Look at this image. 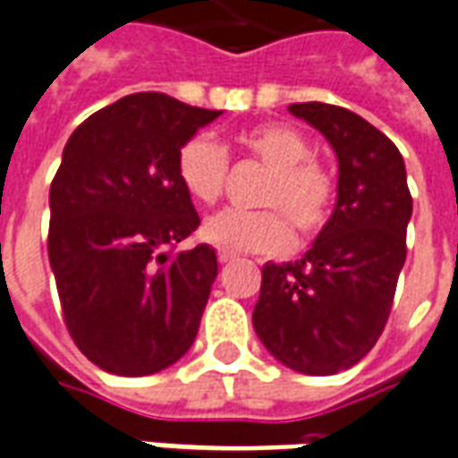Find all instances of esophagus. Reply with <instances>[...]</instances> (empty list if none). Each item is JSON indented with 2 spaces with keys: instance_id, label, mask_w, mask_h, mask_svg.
I'll list each match as a JSON object with an SVG mask.
<instances>
[{
  "instance_id": "34e87169",
  "label": "esophagus",
  "mask_w": 458,
  "mask_h": 458,
  "mask_svg": "<svg viewBox=\"0 0 458 458\" xmlns=\"http://www.w3.org/2000/svg\"><path fill=\"white\" fill-rule=\"evenodd\" d=\"M216 259H219V264H226V261H234V254L226 249H216Z\"/></svg>"
}]
</instances>
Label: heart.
<instances>
[{
    "label": "heart",
    "instance_id": "obj_1",
    "mask_svg": "<svg viewBox=\"0 0 458 458\" xmlns=\"http://www.w3.org/2000/svg\"><path fill=\"white\" fill-rule=\"evenodd\" d=\"M236 145L268 167L259 204L274 209H224L202 226L209 244L239 254H286L293 232L313 239L323 232L335 202V180L310 160V142L286 123H266L236 135ZM229 155L209 135H194L177 152V180L197 204H214L224 192Z\"/></svg>",
    "mask_w": 458,
    "mask_h": 458
}]
</instances>
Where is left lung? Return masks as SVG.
I'll list each match as a JSON object with an SVG mask.
<instances>
[{
    "label": "left lung",
    "instance_id": "1",
    "mask_svg": "<svg viewBox=\"0 0 458 458\" xmlns=\"http://www.w3.org/2000/svg\"><path fill=\"white\" fill-rule=\"evenodd\" d=\"M288 110L338 155V202L301 261L261 268L254 330L291 369L335 375L365 358L387 326L411 194L400 150L358 113L316 100Z\"/></svg>",
    "mask_w": 458,
    "mask_h": 458
}]
</instances>
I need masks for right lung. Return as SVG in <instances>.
I'll use <instances>...</instances> for the list:
<instances>
[{
  "label": "right lung",
  "mask_w": 458,
  "mask_h": 458,
  "mask_svg": "<svg viewBox=\"0 0 458 458\" xmlns=\"http://www.w3.org/2000/svg\"><path fill=\"white\" fill-rule=\"evenodd\" d=\"M219 115L132 93L83 120L64 148L48 194V261L68 335L106 372H160L197 338L216 254L207 244L172 251L199 226L177 152Z\"/></svg>",
  "instance_id": "right-lung-1"
}]
</instances>
